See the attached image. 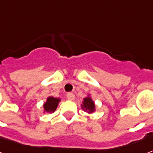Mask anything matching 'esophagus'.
Segmentation results:
<instances>
[{
    "label": "esophagus",
    "mask_w": 153,
    "mask_h": 153,
    "mask_svg": "<svg viewBox=\"0 0 153 153\" xmlns=\"http://www.w3.org/2000/svg\"><path fill=\"white\" fill-rule=\"evenodd\" d=\"M66 97H67V99H68V100H74V95L73 94V93H71V92H70V93H67V95H66Z\"/></svg>",
    "instance_id": "obj_1"
}]
</instances>
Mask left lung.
<instances>
[{
	"label": "left lung",
	"instance_id": "8db88e82",
	"mask_svg": "<svg viewBox=\"0 0 153 153\" xmlns=\"http://www.w3.org/2000/svg\"><path fill=\"white\" fill-rule=\"evenodd\" d=\"M82 108H85V109L88 110L89 112H93L94 111V110H95V104H94V102L92 101L91 98L87 97L83 100V106H82Z\"/></svg>",
	"mask_w": 153,
	"mask_h": 153
}]
</instances>
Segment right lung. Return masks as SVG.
I'll use <instances>...</instances> for the list:
<instances>
[{
	"mask_svg": "<svg viewBox=\"0 0 153 153\" xmlns=\"http://www.w3.org/2000/svg\"><path fill=\"white\" fill-rule=\"evenodd\" d=\"M60 101L59 99H55L53 97H49L47 101L44 104V109L47 112H53L58 107V102Z\"/></svg>",
	"mask_w": 153,
	"mask_h": 153,
	"instance_id": "add662e5",
	"label": "right lung"
}]
</instances>
